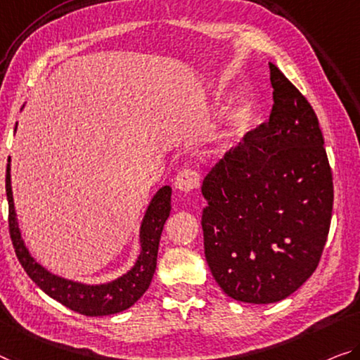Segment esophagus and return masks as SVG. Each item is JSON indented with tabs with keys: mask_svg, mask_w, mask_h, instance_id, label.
Listing matches in <instances>:
<instances>
[{
	"mask_svg": "<svg viewBox=\"0 0 360 360\" xmlns=\"http://www.w3.org/2000/svg\"><path fill=\"white\" fill-rule=\"evenodd\" d=\"M199 174L193 169H184L180 170L179 175L175 176V188H179L180 191H195L199 188Z\"/></svg>",
	"mask_w": 360,
	"mask_h": 360,
	"instance_id": "1",
	"label": "esophagus"
}]
</instances>
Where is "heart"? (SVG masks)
<instances>
[{
	"label": "heart",
	"instance_id": "heart-1",
	"mask_svg": "<svg viewBox=\"0 0 360 360\" xmlns=\"http://www.w3.org/2000/svg\"><path fill=\"white\" fill-rule=\"evenodd\" d=\"M243 114H245V112H240V114L236 115V117H238V119H241V117H243Z\"/></svg>",
	"mask_w": 360,
	"mask_h": 360
}]
</instances>
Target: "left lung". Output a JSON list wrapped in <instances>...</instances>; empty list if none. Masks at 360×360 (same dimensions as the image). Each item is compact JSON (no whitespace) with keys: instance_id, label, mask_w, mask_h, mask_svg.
Segmentation results:
<instances>
[{"instance_id":"1","label":"left lung","mask_w":360,"mask_h":360,"mask_svg":"<svg viewBox=\"0 0 360 360\" xmlns=\"http://www.w3.org/2000/svg\"><path fill=\"white\" fill-rule=\"evenodd\" d=\"M274 106L202 181L204 254L225 295L270 304L317 269L333 209L319 119L302 93L269 63Z\"/></svg>"}]
</instances>
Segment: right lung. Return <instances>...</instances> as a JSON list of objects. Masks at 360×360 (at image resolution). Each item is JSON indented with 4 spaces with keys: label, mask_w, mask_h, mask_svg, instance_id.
<instances>
[{
    "label": "right lung",
    "mask_w": 360,
    "mask_h": 360,
    "mask_svg": "<svg viewBox=\"0 0 360 360\" xmlns=\"http://www.w3.org/2000/svg\"><path fill=\"white\" fill-rule=\"evenodd\" d=\"M6 195L9 204V235L11 240H13L15 256H18L27 275L48 296H51L53 300L59 301L65 307H69L79 314L90 315V317H99V315H110L125 311V309L134 306L143 296V292L148 290V286L153 280L154 270H156L159 240H161L165 220H167L170 209H172V206H170L172 188L162 186L156 193V196L153 198L151 204H149L141 224V254L138 257L135 267L129 274L110 281V283L96 286L75 283V281L54 276L46 272L30 256L29 250H27L24 241H22L18 220H15L13 191H11L9 164L6 169Z\"/></svg>",
    "instance_id": "1"
}]
</instances>
